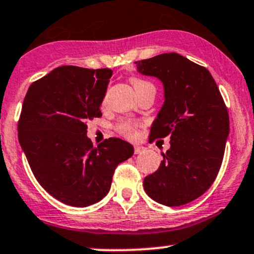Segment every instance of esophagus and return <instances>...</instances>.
<instances>
[{"label": "esophagus", "mask_w": 254, "mask_h": 254, "mask_svg": "<svg viewBox=\"0 0 254 254\" xmlns=\"http://www.w3.org/2000/svg\"><path fill=\"white\" fill-rule=\"evenodd\" d=\"M142 151H144V147L138 146V145H136V146H134V153H135V155H139V153H141Z\"/></svg>", "instance_id": "esophagus-1"}]
</instances>
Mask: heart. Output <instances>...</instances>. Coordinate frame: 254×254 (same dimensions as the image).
I'll return each mask as SVG.
<instances>
[{
	"mask_svg": "<svg viewBox=\"0 0 254 254\" xmlns=\"http://www.w3.org/2000/svg\"><path fill=\"white\" fill-rule=\"evenodd\" d=\"M130 84L134 87L136 95H140V93L144 92L145 90L153 87V85L151 84V82L140 78H130ZM135 127L136 125L133 124L132 121H124L119 125V130L124 135L132 138V136L135 135Z\"/></svg>",
	"mask_w": 254,
	"mask_h": 254,
	"instance_id": "heart-1",
	"label": "heart"
}]
</instances>
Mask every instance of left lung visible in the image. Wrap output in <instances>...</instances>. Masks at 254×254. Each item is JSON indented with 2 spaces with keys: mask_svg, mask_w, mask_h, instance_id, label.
I'll list each match as a JSON object with an SVG mask.
<instances>
[{
  "mask_svg": "<svg viewBox=\"0 0 254 254\" xmlns=\"http://www.w3.org/2000/svg\"><path fill=\"white\" fill-rule=\"evenodd\" d=\"M135 64L138 73L163 84L164 102L150 138L170 136V149L144 179V190L167 206L189 204L210 189L219 172L229 135L227 107L209 70L179 54Z\"/></svg>",
  "mask_w": 254,
  "mask_h": 254,
  "instance_id": "1",
  "label": "left lung"
}]
</instances>
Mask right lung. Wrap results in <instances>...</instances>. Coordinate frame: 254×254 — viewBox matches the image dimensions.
Listing matches in <instances>:
<instances>
[{"label": "right lung", "instance_id": "right-lung-1", "mask_svg": "<svg viewBox=\"0 0 254 254\" xmlns=\"http://www.w3.org/2000/svg\"><path fill=\"white\" fill-rule=\"evenodd\" d=\"M112 69L55 68L28 87L19 142L39 185L61 203L89 206L103 199L116 167L134 149L120 138L93 147L87 122L101 118Z\"/></svg>", "mask_w": 254, "mask_h": 254}]
</instances>
